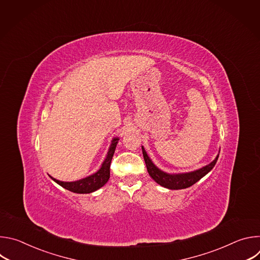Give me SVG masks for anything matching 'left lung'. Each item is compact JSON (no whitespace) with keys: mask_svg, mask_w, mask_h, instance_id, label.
Listing matches in <instances>:
<instances>
[{"mask_svg":"<svg viewBox=\"0 0 260 260\" xmlns=\"http://www.w3.org/2000/svg\"><path fill=\"white\" fill-rule=\"evenodd\" d=\"M144 160L147 167V171L149 173L150 177L161 186L169 188V189H184L190 187L191 185L197 183L199 180H201L204 176H206L216 165L218 156L209 165L205 166L204 168L189 172V173H183V174H168L159 170L147 155V152L145 151L144 147H142Z\"/></svg>","mask_w":260,"mask_h":260,"instance_id":"left-lung-1","label":"left lung"}]
</instances>
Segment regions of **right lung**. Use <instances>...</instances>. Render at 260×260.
Instances as JSON below:
<instances>
[{"label": "right lung", "mask_w": 260, "mask_h": 260, "mask_svg": "<svg viewBox=\"0 0 260 260\" xmlns=\"http://www.w3.org/2000/svg\"><path fill=\"white\" fill-rule=\"evenodd\" d=\"M118 140H119L118 138L113 139L112 144H111V146L109 148L108 154H107L101 169L96 173H94L84 179L74 181V182L59 181L50 176L51 179L54 182H56L58 185H60L61 187L66 188L72 192H75V193H90V192L98 190L99 188L104 186L110 178V165H111V160H112V157L114 155Z\"/></svg>", "instance_id": "add662e5"}]
</instances>
